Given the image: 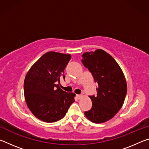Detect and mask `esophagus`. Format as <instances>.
<instances>
[{
    "mask_svg": "<svg viewBox=\"0 0 149 149\" xmlns=\"http://www.w3.org/2000/svg\"><path fill=\"white\" fill-rule=\"evenodd\" d=\"M76 97H77V98L78 99H80L81 98L83 97V95H77Z\"/></svg>",
    "mask_w": 149,
    "mask_h": 149,
    "instance_id": "1",
    "label": "esophagus"
}]
</instances>
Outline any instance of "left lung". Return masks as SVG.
I'll list each match as a JSON object with an SVG mask.
<instances>
[{"label": "left lung", "mask_w": 149, "mask_h": 149, "mask_svg": "<svg viewBox=\"0 0 149 149\" xmlns=\"http://www.w3.org/2000/svg\"><path fill=\"white\" fill-rule=\"evenodd\" d=\"M81 62L98 84L97 95L89 96L92 108L85 112L91 122L100 123L114 116L122 107L127 93L124 74L112 56L102 49L86 52Z\"/></svg>", "instance_id": "obj_1"}]
</instances>
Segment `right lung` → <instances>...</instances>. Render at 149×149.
<instances>
[{
    "instance_id": "add662e5",
    "label": "right lung",
    "mask_w": 149,
    "mask_h": 149,
    "mask_svg": "<svg viewBox=\"0 0 149 149\" xmlns=\"http://www.w3.org/2000/svg\"><path fill=\"white\" fill-rule=\"evenodd\" d=\"M71 55L48 52L32 65L25 77L24 96L27 107L39 120L57 122L65 116L75 94L60 89L61 79Z\"/></svg>"
}]
</instances>
